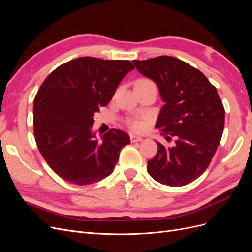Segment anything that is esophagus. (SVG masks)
<instances>
[{
	"label": "esophagus",
	"instance_id": "esophagus-1",
	"mask_svg": "<svg viewBox=\"0 0 252 252\" xmlns=\"http://www.w3.org/2000/svg\"><path fill=\"white\" fill-rule=\"evenodd\" d=\"M130 141H131L132 143H135V142H142V141H143V138H142V136H139V135L130 134Z\"/></svg>",
	"mask_w": 252,
	"mask_h": 252
}]
</instances>
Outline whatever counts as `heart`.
I'll use <instances>...</instances> for the list:
<instances>
[{"label": "heart", "mask_w": 252, "mask_h": 252, "mask_svg": "<svg viewBox=\"0 0 252 252\" xmlns=\"http://www.w3.org/2000/svg\"><path fill=\"white\" fill-rule=\"evenodd\" d=\"M148 83H152V82L149 80H146V79H141L136 82V85H144V84H148ZM129 127H130L134 131H140L145 127V123H144V121L135 120V121H131L130 123H129Z\"/></svg>", "instance_id": "1"}]
</instances>
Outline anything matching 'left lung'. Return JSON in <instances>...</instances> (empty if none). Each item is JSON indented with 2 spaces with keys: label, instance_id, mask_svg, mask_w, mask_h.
I'll use <instances>...</instances> for the list:
<instances>
[{
  "label": "left lung",
  "instance_id": "left-lung-1",
  "mask_svg": "<svg viewBox=\"0 0 252 252\" xmlns=\"http://www.w3.org/2000/svg\"><path fill=\"white\" fill-rule=\"evenodd\" d=\"M138 71L154 81L163 107L156 128L174 145L158 142L147 171L167 186H184L204 173L222 139L225 109L217 88L194 67L168 56L132 61Z\"/></svg>",
  "mask_w": 252,
  "mask_h": 252
}]
</instances>
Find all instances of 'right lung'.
Wrapping results in <instances>:
<instances>
[{"mask_svg": "<svg viewBox=\"0 0 252 252\" xmlns=\"http://www.w3.org/2000/svg\"><path fill=\"white\" fill-rule=\"evenodd\" d=\"M133 69L129 61L83 57L59 66L45 79L33 102L34 138L60 178L82 186L112 173L130 139L110 129L98 141L93 131L94 116Z\"/></svg>", "mask_w": 252, "mask_h": 252, "instance_id": "right-lung-1", "label": "right lung"}]
</instances>
